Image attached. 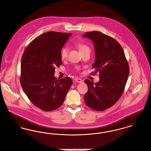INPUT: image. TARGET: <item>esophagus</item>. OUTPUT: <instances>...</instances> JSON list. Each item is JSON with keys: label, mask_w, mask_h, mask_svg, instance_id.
<instances>
[{"label": "esophagus", "mask_w": 151, "mask_h": 151, "mask_svg": "<svg viewBox=\"0 0 151 151\" xmlns=\"http://www.w3.org/2000/svg\"><path fill=\"white\" fill-rule=\"evenodd\" d=\"M74 81L77 82H78V83H82V80L81 79V78H76L74 79Z\"/></svg>", "instance_id": "obj_1"}]
</instances>
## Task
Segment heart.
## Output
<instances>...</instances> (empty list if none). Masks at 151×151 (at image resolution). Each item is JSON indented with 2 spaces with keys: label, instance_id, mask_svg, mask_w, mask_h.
Listing matches in <instances>:
<instances>
[{
  "label": "heart",
  "instance_id": "heart-1",
  "mask_svg": "<svg viewBox=\"0 0 151 151\" xmlns=\"http://www.w3.org/2000/svg\"><path fill=\"white\" fill-rule=\"evenodd\" d=\"M76 46L79 49L81 53H82L85 51L90 50L89 47L88 45L83 44V43H77V44H76ZM68 48L67 47H63L60 50V58L62 60L65 59L68 56Z\"/></svg>",
  "mask_w": 151,
  "mask_h": 151
}]
</instances>
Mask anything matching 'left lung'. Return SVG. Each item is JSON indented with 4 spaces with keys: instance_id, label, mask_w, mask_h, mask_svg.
I'll return each mask as SVG.
<instances>
[{
    "instance_id": "1",
    "label": "left lung",
    "mask_w": 151,
    "mask_h": 151,
    "mask_svg": "<svg viewBox=\"0 0 151 151\" xmlns=\"http://www.w3.org/2000/svg\"><path fill=\"white\" fill-rule=\"evenodd\" d=\"M83 37L93 40L96 57L92 68L96 70L94 74L99 72L100 78L97 83L85 80L88 91L84 101L93 110L105 111L114 105L124 92L129 73L128 63L121 46L110 36L91 31Z\"/></svg>"
}]
</instances>
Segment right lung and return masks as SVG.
Listing matches in <instances>:
<instances>
[{
  "label": "right lung",
  "instance_id": "obj_1",
  "mask_svg": "<svg viewBox=\"0 0 151 151\" xmlns=\"http://www.w3.org/2000/svg\"><path fill=\"white\" fill-rule=\"evenodd\" d=\"M70 33L49 31L35 38L26 48L21 60V86L37 107L52 111L62 105L73 81L54 77L62 64L60 52Z\"/></svg>",
  "mask_w": 151,
  "mask_h": 151
}]
</instances>
